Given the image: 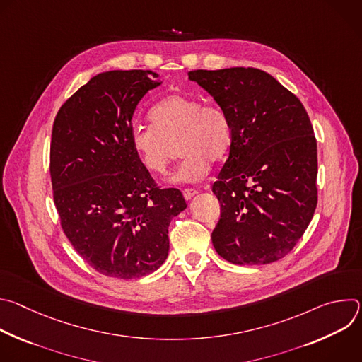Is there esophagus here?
<instances>
[{
	"label": "esophagus",
	"mask_w": 362,
	"mask_h": 362,
	"mask_svg": "<svg viewBox=\"0 0 362 362\" xmlns=\"http://www.w3.org/2000/svg\"><path fill=\"white\" fill-rule=\"evenodd\" d=\"M182 193H183V196H185L186 200H190V199L197 193V190H196V189H183Z\"/></svg>",
	"instance_id": "1"
}]
</instances>
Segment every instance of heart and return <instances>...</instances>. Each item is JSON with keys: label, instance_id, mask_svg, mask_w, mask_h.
<instances>
[{"label": "heart", "instance_id": "1", "mask_svg": "<svg viewBox=\"0 0 362 362\" xmlns=\"http://www.w3.org/2000/svg\"><path fill=\"white\" fill-rule=\"evenodd\" d=\"M151 124L132 129V147L140 163L154 175H165L175 158L183 160L172 182H199L208 176L211 162L223 160L232 146L226 112L214 103L187 94H172L150 110Z\"/></svg>", "mask_w": 362, "mask_h": 362}]
</instances>
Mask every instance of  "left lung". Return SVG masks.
Returning a JSON list of instances; mask_svg holds the SVG:
<instances>
[{
	"mask_svg": "<svg viewBox=\"0 0 362 362\" xmlns=\"http://www.w3.org/2000/svg\"><path fill=\"white\" fill-rule=\"evenodd\" d=\"M187 74L226 112L232 127L229 156L212 186L221 203L214 246L236 265L276 262L293 249L317 209L311 120L299 98L259 69Z\"/></svg>",
	"mask_w": 362,
	"mask_h": 362,
	"instance_id": "left-lung-1",
	"label": "left lung"
}]
</instances>
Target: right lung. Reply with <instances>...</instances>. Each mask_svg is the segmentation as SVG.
<instances>
[{
  "instance_id": "add662e5",
  "label": "right lung",
  "mask_w": 362,
  "mask_h": 362,
  "mask_svg": "<svg viewBox=\"0 0 362 362\" xmlns=\"http://www.w3.org/2000/svg\"><path fill=\"white\" fill-rule=\"evenodd\" d=\"M150 70L94 76L60 107L49 175L63 232L97 272L148 275L169 253L170 221L186 209L179 189H162L132 147L134 110L162 84Z\"/></svg>"
}]
</instances>
